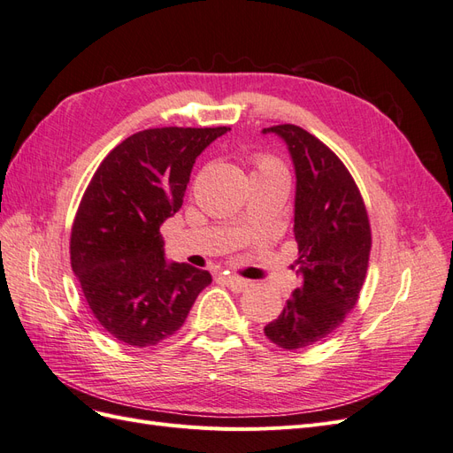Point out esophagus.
Wrapping results in <instances>:
<instances>
[{
  "label": "esophagus",
  "instance_id": "obj_1",
  "mask_svg": "<svg viewBox=\"0 0 453 453\" xmlns=\"http://www.w3.org/2000/svg\"><path fill=\"white\" fill-rule=\"evenodd\" d=\"M221 280H223V283L226 287H230V289L236 291V293H242V291H245L250 287L248 280L238 278V276H232V273H225V276H221Z\"/></svg>",
  "mask_w": 453,
  "mask_h": 453
}]
</instances>
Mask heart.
<instances>
[{
	"instance_id": "1",
	"label": "heart",
	"mask_w": 453,
	"mask_h": 453,
	"mask_svg": "<svg viewBox=\"0 0 453 453\" xmlns=\"http://www.w3.org/2000/svg\"><path fill=\"white\" fill-rule=\"evenodd\" d=\"M255 166H257L255 173H260V172L278 170V168H281V164L276 158H272V157H258V158H255Z\"/></svg>"
}]
</instances>
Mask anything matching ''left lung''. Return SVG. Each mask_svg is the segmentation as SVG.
Masks as SVG:
<instances>
[{
	"label": "left lung",
	"mask_w": 453,
	"mask_h": 453,
	"mask_svg": "<svg viewBox=\"0 0 453 453\" xmlns=\"http://www.w3.org/2000/svg\"><path fill=\"white\" fill-rule=\"evenodd\" d=\"M289 150L295 175V240L300 285L265 334L283 349L318 344L357 304L370 255L365 202L342 160L295 125L265 128Z\"/></svg>",
	"instance_id": "8db88e82"
}]
</instances>
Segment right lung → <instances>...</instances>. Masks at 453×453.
Returning a JSON list of instances; mask_svg holds the SVG:
<instances>
[{"label": "right lung", "mask_w": 453, "mask_h": 453, "mask_svg": "<svg viewBox=\"0 0 453 453\" xmlns=\"http://www.w3.org/2000/svg\"><path fill=\"white\" fill-rule=\"evenodd\" d=\"M230 128H150L109 153L88 183L72 228V268L105 331L132 348L180 328L208 270L168 263L160 225L183 205L202 150Z\"/></svg>", "instance_id": "obj_1"}]
</instances>
